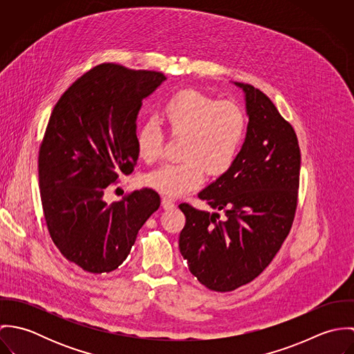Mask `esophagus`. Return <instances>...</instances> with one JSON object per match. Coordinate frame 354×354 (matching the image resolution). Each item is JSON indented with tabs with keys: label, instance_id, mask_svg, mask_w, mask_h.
I'll use <instances>...</instances> for the list:
<instances>
[{
	"label": "esophagus",
	"instance_id": "esophagus-1",
	"mask_svg": "<svg viewBox=\"0 0 354 354\" xmlns=\"http://www.w3.org/2000/svg\"><path fill=\"white\" fill-rule=\"evenodd\" d=\"M162 207H163L165 209H171V208H174V202L170 201V199H167V198H163V199H162Z\"/></svg>",
	"mask_w": 354,
	"mask_h": 354
}]
</instances>
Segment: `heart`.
I'll list each match as a JSON object with an SVG mask.
<instances>
[{
  "mask_svg": "<svg viewBox=\"0 0 354 354\" xmlns=\"http://www.w3.org/2000/svg\"><path fill=\"white\" fill-rule=\"evenodd\" d=\"M170 138H183L180 162L166 163L145 176V184L166 196H181L209 177L226 173L241 150L247 118L234 102L216 101L188 90L171 97L162 110ZM140 158L152 163L162 156L163 132L155 121H146L136 138Z\"/></svg>",
  "mask_w": 354,
  "mask_h": 354,
  "instance_id": "b5f03b06",
  "label": "heart"
}]
</instances>
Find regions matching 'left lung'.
Masks as SVG:
<instances>
[{"mask_svg": "<svg viewBox=\"0 0 354 354\" xmlns=\"http://www.w3.org/2000/svg\"><path fill=\"white\" fill-rule=\"evenodd\" d=\"M236 84L250 115L245 142L232 167L198 195L223 215L178 205L187 218L180 252L202 285L222 293L250 283L271 263L292 229L300 187L293 127L259 88Z\"/></svg>", "mask_w": 354, "mask_h": 354, "instance_id": "obj_1", "label": "left lung"}]
</instances>
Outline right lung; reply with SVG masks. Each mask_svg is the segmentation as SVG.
Wrapping results in <instances>:
<instances>
[{
    "instance_id": "add662e5",
    "label": "right lung",
    "mask_w": 354,
    "mask_h": 354,
    "mask_svg": "<svg viewBox=\"0 0 354 354\" xmlns=\"http://www.w3.org/2000/svg\"><path fill=\"white\" fill-rule=\"evenodd\" d=\"M165 79L103 62L72 83L51 111L38 156L44 216L57 250L87 272L122 264L159 208V195L147 188L111 204L103 196L133 171L138 113Z\"/></svg>"
}]
</instances>
